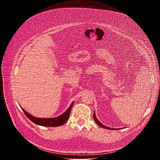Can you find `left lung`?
Wrapping results in <instances>:
<instances>
[{
    "mask_svg": "<svg viewBox=\"0 0 160 160\" xmlns=\"http://www.w3.org/2000/svg\"><path fill=\"white\" fill-rule=\"evenodd\" d=\"M93 117H94V118L95 122L97 123V124H98V125H99L101 127H102V128H106V129H108V130H116V129H118V128H110V127H108L105 126L104 125L102 124V123H101V122L98 120V118H96L95 111L94 112V115H93Z\"/></svg>",
    "mask_w": 160,
    "mask_h": 160,
    "instance_id": "left-lung-1",
    "label": "left lung"
}]
</instances>
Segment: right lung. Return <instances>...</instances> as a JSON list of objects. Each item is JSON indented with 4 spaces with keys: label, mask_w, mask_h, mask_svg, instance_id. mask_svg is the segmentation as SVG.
<instances>
[{
    "label": "right lung",
    "mask_w": 160,
    "mask_h": 160,
    "mask_svg": "<svg viewBox=\"0 0 160 160\" xmlns=\"http://www.w3.org/2000/svg\"><path fill=\"white\" fill-rule=\"evenodd\" d=\"M74 104V102H73L70 107L68 108L65 112H64L60 116H58L57 117L54 118H37L35 117H33L29 114L27 111H26L23 108H22L21 106V109L23 111L26 116L32 122L34 123L43 126V127H59L63 124H64L69 118L70 114L71 112L72 108Z\"/></svg>",
    "instance_id": "right-lung-1"
}]
</instances>
